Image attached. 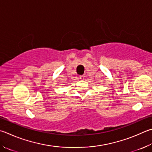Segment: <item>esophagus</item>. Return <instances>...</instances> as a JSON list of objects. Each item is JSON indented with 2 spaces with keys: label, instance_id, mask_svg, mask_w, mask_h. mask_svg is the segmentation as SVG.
Listing matches in <instances>:
<instances>
[{
  "label": "esophagus",
  "instance_id": "34e87169",
  "mask_svg": "<svg viewBox=\"0 0 152 152\" xmlns=\"http://www.w3.org/2000/svg\"><path fill=\"white\" fill-rule=\"evenodd\" d=\"M80 79L81 80H83L84 79V76H80Z\"/></svg>",
  "mask_w": 152,
  "mask_h": 152
}]
</instances>
